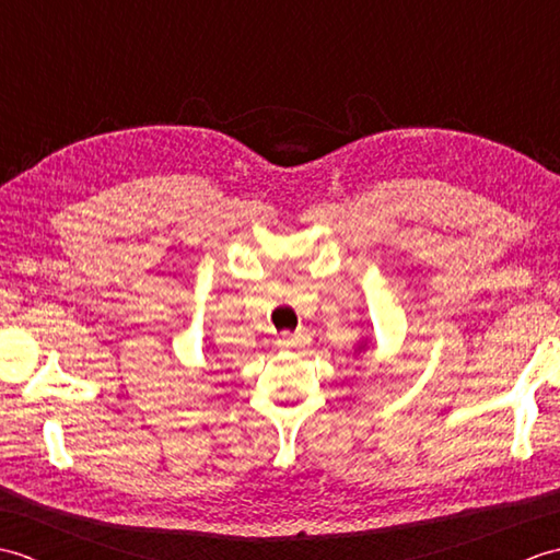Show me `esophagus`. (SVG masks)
<instances>
[{
	"mask_svg": "<svg viewBox=\"0 0 560 560\" xmlns=\"http://www.w3.org/2000/svg\"><path fill=\"white\" fill-rule=\"evenodd\" d=\"M307 339H305V335L303 331H283L281 335V343H287V347H301V343H305Z\"/></svg>",
	"mask_w": 560,
	"mask_h": 560,
	"instance_id": "obj_1",
	"label": "esophagus"
}]
</instances>
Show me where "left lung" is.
<instances>
[{"label": "left lung", "instance_id": "obj_1", "mask_svg": "<svg viewBox=\"0 0 560 560\" xmlns=\"http://www.w3.org/2000/svg\"><path fill=\"white\" fill-rule=\"evenodd\" d=\"M365 349V343H361V347H359V351H363Z\"/></svg>", "mask_w": 560, "mask_h": 560}]
</instances>
